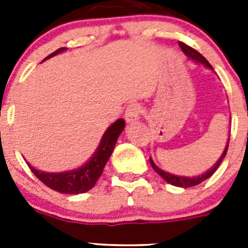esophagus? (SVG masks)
Wrapping results in <instances>:
<instances>
[{
  "label": "esophagus",
  "mask_w": 248,
  "mask_h": 248,
  "mask_svg": "<svg viewBox=\"0 0 248 248\" xmlns=\"http://www.w3.org/2000/svg\"><path fill=\"white\" fill-rule=\"evenodd\" d=\"M141 113V108L138 103H131L126 107L125 110V120L128 123H134L135 120L139 119V115Z\"/></svg>",
  "instance_id": "34e87169"
}]
</instances>
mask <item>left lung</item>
I'll return each mask as SVG.
<instances>
[{
	"mask_svg": "<svg viewBox=\"0 0 248 248\" xmlns=\"http://www.w3.org/2000/svg\"><path fill=\"white\" fill-rule=\"evenodd\" d=\"M179 46H180V48L183 49L184 53L186 54L187 57H190L191 59H194L195 62H199V63H202V64H205L206 67L211 68V64H210L209 62H207V59L205 58V57L202 56L201 53H199L198 50L194 49L192 47H190V46L185 45V43L183 42H179ZM229 143H230V138H229V141H227V145L226 148H225V150H223L222 155H221L220 159L217 160V163L215 164L214 166H212L211 169H210L209 171H206L205 174L200 175V176H195V177H186V176H176V175H172V174H169V172H165L163 171L161 169L157 168L156 165L154 164V161L151 160V157L149 160H150V164L151 166H153V169H154L155 171L157 172V174L160 175V176L163 177L164 180L168 181L169 184H171V185L174 186H180V187H191V186H196L199 185V184H201L202 181H205L206 179H209L210 176H211L212 174H214L216 170H217V168L220 166L221 161L223 160V157L226 156V153H227V149H229Z\"/></svg>",
	"mask_w": 248,
	"mask_h": 248,
	"instance_id": "obj_1",
	"label": "left lung"
}]
</instances>
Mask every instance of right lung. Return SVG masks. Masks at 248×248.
I'll list each match as a JSON object with an SVG mask.
<instances>
[{
  "instance_id": "1",
  "label": "right lung",
  "mask_w": 248,
  "mask_h": 248,
  "mask_svg": "<svg viewBox=\"0 0 248 248\" xmlns=\"http://www.w3.org/2000/svg\"><path fill=\"white\" fill-rule=\"evenodd\" d=\"M63 50H65V48H59L56 52L50 53L47 58L56 56ZM124 126H125V122L123 119H118L113 125L109 126L103 135L102 140H100L97 151L94 153L88 163L84 164L82 168L72 170V171L52 174V172L39 171V170H36L32 166H30L31 171L33 172L34 176L39 181H42L46 186H48L49 189L61 192V194L73 195L88 191L95 185L99 176L102 175L103 169H104L109 156L113 153L114 146L117 144L118 138H119Z\"/></svg>"
}]
</instances>
